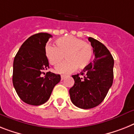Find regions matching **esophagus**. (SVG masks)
<instances>
[{
    "label": "esophagus",
    "mask_w": 134,
    "mask_h": 134,
    "mask_svg": "<svg viewBox=\"0 0 134 134\" xmlns=\"http://www.w3.org/2000/svg\"><path fill=\"white\" fill-rule=\"evenodd\" d=\"M60 77H61V80H63L65 79V77H66V76H64V75H61V76H60Z\"/></svg>",
    "instance_id": "obj_1"
}]
</instances>
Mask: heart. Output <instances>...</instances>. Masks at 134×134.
<instances>
[{
  "label": "heart",
  "instance_id": "heart-1",
  "mask_svg": "<svg viewBox=\"0 0 134 134\" xmlns=\"http://www.w3.org/2000/svg\"><path fill=\"white\" fill-rule=\"evenodd\" d=\"M57 47L47 45L45 53L51 65H57L65 56L66 62L58 65L56 71L60 74H69L84 69L90 64L93 55V47L90 43L74 36L59 38L56 41Z\"/></svg>",
  "mask_w": 134,
  "mask_h": 134
}]
</instances>
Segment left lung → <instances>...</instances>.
<instances>
[{"instance_id": "left-lung-1", "label": "left lung", "mask_w": 134, "mask_h": 134, "mask_svg": "<svg viewBox=\"0 0 134 134\" xmlns=\"http://www.w3.org/2000/svg\"><path fill=\"white\" fill-rule=\"evenodd\" d=\"M88 39L95 54L93 63H90L80 74L72 76L75 83L69 89L72 103L82 109L99 105L112 86L114 77V58L110 51L96 39Z\"/></svg>"}]
</instances>
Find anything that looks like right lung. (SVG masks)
<instances>
[{"mask_svg": "<svg viewBox=\"0 0 134 134\" xmlns=\"http://www.w3.org/2000/svg\"><path fill=\"white\" fill-rule=\"evenodd\" d=\"M52 36L39 32L23 43L13 60V84L19 97L27 104L39 105L50 98L60 76L50 71L45 53L46 43Z\"/></svg>", "mask_w": 134, "mask_h": 134, "instance_id": "right-lung-1", "label": "right lung"}]
</instances>
